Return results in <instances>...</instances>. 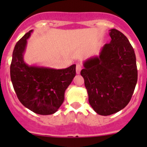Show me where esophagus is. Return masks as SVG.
<instances>
[{
    "label": "esophagus",
    "instance_id": "34e87169",
    "mask_svg": "<svg viewBox=\"0 0 147 147\" xmlns=\"http://www.w3.org/2000/svg\"><path fill=\"white\" fill-rule=\"evenodd\" d=\"M82 69V65L81 63H78L76 65V72L77 74H80V73L81 69Z\"/></svg>",
    "mask_w": 147,
    "mask_h": 147
}]
</instances>
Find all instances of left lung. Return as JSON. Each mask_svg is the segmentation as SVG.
<instances>
[{
    "mask_svg": "<svg viewBox=\"0 0 147 147\" xmlns=\"http://www.w3.org/2000/svg\"><path fill=\"white\" fill-rule=\"evenodd\" d=\"M111 42L100 55L84 63V80L89 102L98 115L107 116L124 109L131 100L137 82L136 55L127 37L111 29Z\"/></svg>",
    "mask_w": 147,
    "mask_h": 147,
    "instance_id": "1",
    "label": "left lung"
}]
</instances>
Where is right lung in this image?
I'll return each instance as SVG.
<instances>
[{
	"label": "right lung",
	"mask_w": 147,
	"mask_h": 147,
	"mask_svg": "<svg viewBox=\"0 0 147 147\" xmlns=\"http://www.w3.org/2000/svg\"><path fill=\"white\" fill-rule=\"evenodd\" d=\"M30 30L16 43L10 64V78L19 101L38 115H53L65 99V92L76 75V65L62 69L29 66L23 54Z\"/></svg>",
	"instance_id": "obj_1"
}]
</instances>
